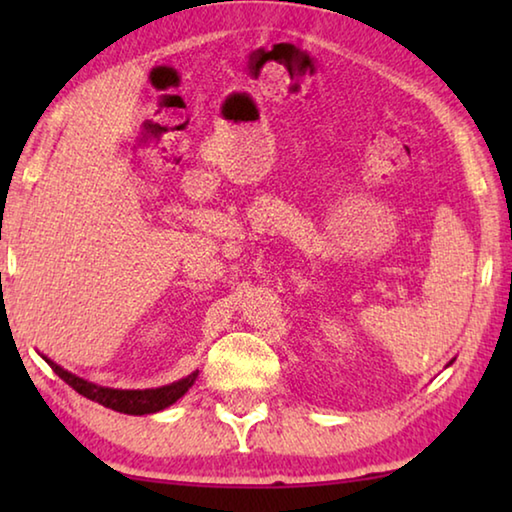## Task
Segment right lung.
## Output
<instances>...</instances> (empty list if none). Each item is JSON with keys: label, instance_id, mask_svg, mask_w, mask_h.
I'll use <instances>...</instances> for the list:
<instances>
[{"label": "right lung", "instance_id": "add662e5", "mask_svg": "<svg viewBox=\"0 0 512 512\" xmlns=\"http://www.w3.org/2000/svg\"><path fill=\"white\" fill-rule=\"evenodd\" d=\"M45 359L51 370L56 372V375L74 388L76 393L88 397L92 402H99L101 406H106V409L112 411H119V413H128V415H146V413H158L162 409H167L173 402H178L180 397H183L192 384L198 377V370L192 372V375L185 377V379H178L173 381V384L167 386H160V388H146V391H121V388H106V386H97L92 384V381L83 379V377H76L72 372H67L65 368H60L58 363H54L47 357Z\"/></svg>", "mask_w": 512, "mask_h": 512}]
</instances>
